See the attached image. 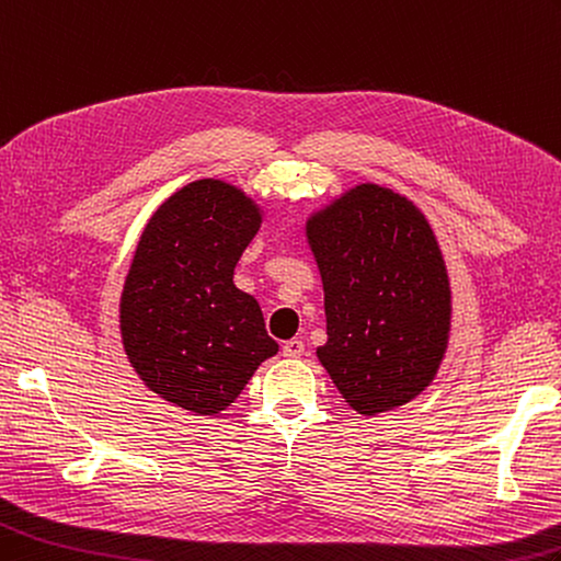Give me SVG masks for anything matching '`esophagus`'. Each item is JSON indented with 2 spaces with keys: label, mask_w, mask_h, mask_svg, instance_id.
<instances>
[{
  "label": "esophagus",
  "mask_w": 561,
  "mask_h": 561,
  "mask_svg": "<svg viewBox=\"0 0 561 561\" xmlns=\"http://www.w3.org/2000/svg\"><path fill=\"white\" fill-rule=\"evenodd\" d=\"M304 351H306V344L301 340H289V342H284V346H282V354L286 358H301Z\"/></svg>",
  "instance_id": "esophagus-1"
}]
</instances>
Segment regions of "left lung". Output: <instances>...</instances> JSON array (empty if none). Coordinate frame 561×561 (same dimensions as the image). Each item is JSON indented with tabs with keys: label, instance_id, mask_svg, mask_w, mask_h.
I'll list each match as a JSON object with an SVG mask.
<instances>
[{
	"label": "left lung",
	"instance_id": "obj_1",
	"mask_svg": "<svg viewBox=\"0 0 561 561\" xmlns=\"http://www.w3.org/2000/svg\"><path fill=\"white\" fill-rule=\"evenodd\" d=\"M328 316L318 358L363 415L392 411L433 382L451 291L427 219L403 195L360 184L308 219Z\"/></svg>",
	"mask_w": 561,
	"mask_h": 561
}]
</instances>
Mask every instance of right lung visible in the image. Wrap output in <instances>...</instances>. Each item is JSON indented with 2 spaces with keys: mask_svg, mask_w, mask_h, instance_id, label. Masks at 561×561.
Returning <instances> with one entry per match:
<instances>
[{
  "mask_svg": "<svg viewBox=\"0 0 561 561\" xmlns=\"http://www.w3.org/2000/svg\"><path fill=\"white\" fill-rule=\"evenodd\" d=\"M260 229L251 198L201 179L160 205L122 294L126 356L154 394L195 415L225 411L277 342L253 296L233 286Z\"/></svg>",
  "mask_w": 561,
  "mask_h": 561,
  "instance_id": "1",
  "label": "right lung"
}]
</instances>
